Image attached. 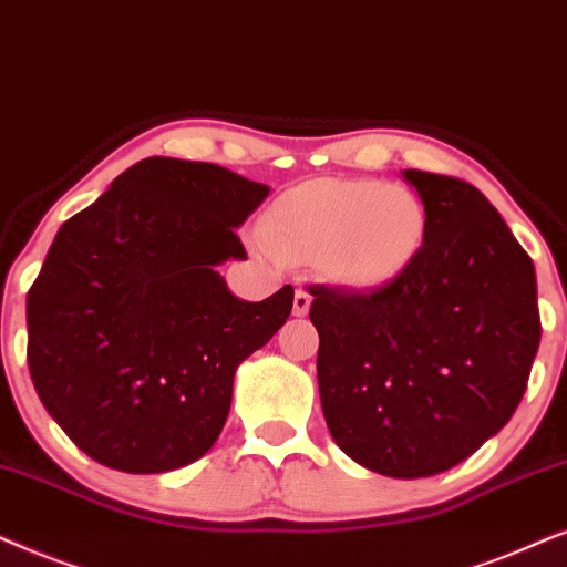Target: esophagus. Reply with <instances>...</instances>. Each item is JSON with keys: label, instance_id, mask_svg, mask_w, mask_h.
I'll return each instance as SVG.
<instances>
[{"label": "esophagus", "instance_id": "esophagus-1", "mask_svg": "<svg viewBox=\"0 0 567 567\" xmlns=\"http://www.w3.org/2000/svg\"><path fill=\"white\" fill-rule=\"evenodd\" d=\"M308 311H311V296L300 288V290H296V300H292V313L308 316Z\"/></svg>", "mask_w": 567, "mask_h": 567}]
</instances>
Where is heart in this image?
I'll return each mask as SVG.
<instances>
[{
  "label": "heart",
  "mask_w": 567,
  "mask_h": 567,
  "mask_svg": "<svg viewBox=\"0 0 567 567\" xmlns=\"http://www.w3.org/2000/svg\"><path fill=\"white\" fill-rule=\"evenodd\" d=\"M427 236L417 192L371 178H316L271 205L256 238L277 259H316L339 285L375 290L412 267Z\"/></svg>",
  "instance_id": "1"
}]
</instances>
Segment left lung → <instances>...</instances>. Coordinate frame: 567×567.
<instances>
[{"label": "left lung", "instance_id": "1", "mask_svg": "<svg viewBox=\"0 0 567 567\" xmlns=\"http://www.w3.org/2000/svg\"><path fill=\"white\" fill-rule=\"evenodd\" d=\"M427 213L410 269L383 288L311 285L321 410L365 470L433 477L501 433L526 391L542 323L537 275L487 196L404 171Z\"/></svg>", "mask_w": 567, "mask_h": 567}]
</instances>
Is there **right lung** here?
I'll return each mask as SVG.
<instances>
[{
  "instance_id": "right-lung-1",
  "label": "right lung",
  "mask_w": 567,
  "mask_h": 567,
  "mask_svg": "<svg viewBox=\"0 0 567 567\" xmlns=\"http://www.w3.org/2000/svg\"><path fill=\"white\" fill-rule=\"evenodd\" d=\"M269 186L215 163L145 157L70 217L28 292V368L47 412L97 464L181 470L215 446L233 379L296 290L233 296L223 261Z\"/></svg>"
}]
</instances>
